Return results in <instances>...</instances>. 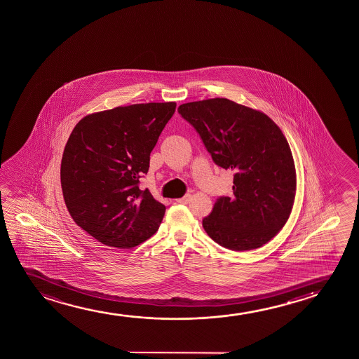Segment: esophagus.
<instances>
[{
	"label": "esophagus",
	"mask_w": 359,
	"mask_h": 359,
	"mask_svg": "<svg viewBox=\"0 0 359 359\" xmlns=\"http://www.w3.org/2000/svg\"><path fill=\"white\" fill-rule=\"evenodd\" d=\"M190 200H191V195H190V194H187V195H185V196L182 197V198H179V200H177V202H179V203H189V202H190Z\"/></svg>",
	"instance_id": "obj_1"
}]
</instances>
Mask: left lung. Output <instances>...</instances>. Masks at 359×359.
<instances>
[{
    "mask_svg": "<svg viewBox=\"0 0 359 359\" xmlns=\"http://www.w3.org/2000/svg\"><path fill=\"white\" fill-rule=\"evenodd\" d=\"M177 111L218 167L234 172L231 196L217 198L202 226L229 250L257 249L283 228L294 202L295 168L280 128L261 111L215 98Z\"/></svg>",
    "mask_w": 359,
    "mask_h": 359,
    "instance_id": "1",
    "label": "left lung"
}]
</instances>
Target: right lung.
<instances>
[{"instance_id": "add662e5", "label": "right lung", "mask_w": 359, "mask_h": 359, "mask_svg": "<svg viewBox=\"0 0 359 359\" xmlns=\"http://www.w3.org/2000/svg\"><path fill=\"white\" fill-rule=\"evenodd\" d=\"M175 108L172 102L118 107L86 116L69 135L61 161L65 203L104 245L130 249L162 223L165 206L140 180Z\"/></svg>"}]
</instances>
